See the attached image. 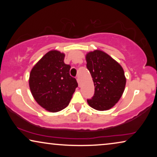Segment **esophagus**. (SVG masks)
Listing matches in <instances>:
<instances>
[{
    "mask_svg": "<svg viewBox=\"0 0 157 157\" xmlns=\"http://www.w3.org/2000/svg\"><path fill=\"white\" fill-rule=\"evenodd\" d=\"M76 80H77V82H78V86H80V79H79L78 77H77Z\"/></svg>",
    "mask_w": 157,
    "mask_h": 157,
    "instance_id": "obj_1",
    "label": "esophagus"
}]
</instances>
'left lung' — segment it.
Segmentation results:
<instances>
[{
  "instance_id": "obj_1",
  "label": "left lung",
  "mask_w": 157,
  "mask_h": 157,
  "mask_svg": "<svg viewBox=\"0 0 157 157\" xmlns=\"http://www.w3.org/2000/svg\"><path fill=\"white\" fill-rule=\"evenodd\" d=\"M86 67L93 78L94 94L87 99L89 105L98 111L109 110L119 101L126 86L121 66L104 51L95 50L86 56Z\"/></svg>"
}]
</instances>
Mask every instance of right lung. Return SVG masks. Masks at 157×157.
I'll use <instances>...</instances> for the list:
<instances>
[{"mask_svg": "<svg viewBox=\"0 0 157 157\" xmlns=\"http://www.w3.org/2000/svg\"><path fill=\"white\" fill-rule=\"evenodd\" d=\"M65 54L50 51L33 66L29 77V87L34 99L40 106L57 112L69 104L75 89L76 79L71 76V66L64 63Z\"/></svg>", "mask_w": 157, "mask_h": 157, "instance_id": "right-lung-1", "label": "right lung"}]
</instances>
